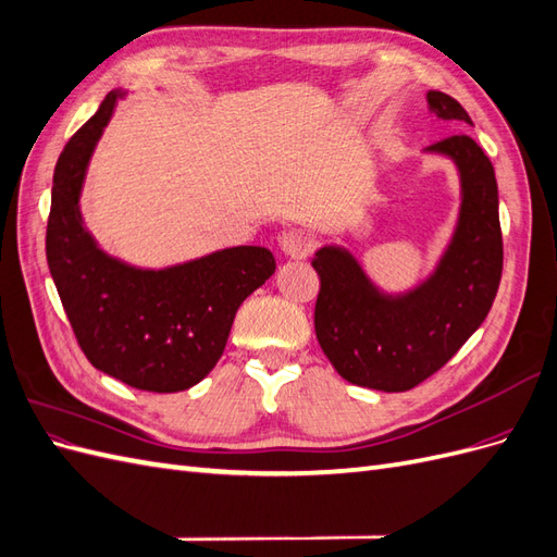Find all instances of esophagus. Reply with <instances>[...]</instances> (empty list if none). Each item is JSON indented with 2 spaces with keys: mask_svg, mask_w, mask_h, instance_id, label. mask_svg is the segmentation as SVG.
Returning <instances> with one entry per match:
<instances>
[{
  "mask_svg": "<svg viewBox=\"0 0 557 557\" xmlns=\"http://www.w3.org/2000/svg\"><path fill=\"white\" fill-rule=\"evenodd\" d=\"M278 248L283 250V256L301 260V258H307L309 252H311V239L307 237V232L288 230V232H283L281 237H278Z\"/></svg>",
  "mask_w": 557,
  "mask_h": 557,
  "instance_id": "1",
  "label": "esophagus"
}]
</instances>
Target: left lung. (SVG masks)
Here are the masks:
<instances>
[{"instance_id":"8db88e82","label":"left lung","mask_w":557,"mask_h":557,"mask_svg":"<svg viewBox=\"0 0 557 557\" xmlns=\"http://www.w3.org/2000/svg\"><path fill=\"white\" fill-rule=\"evenodd\" d=\"M428 109L474 125L453 97L430 90ZM460 176V211L432 272L404 293H387L344 246L325 244L311 260L320 276L315 336L348 383L404 393L442 369L493 307L502 278L499 197L493 162L467 134L425 148Z\"/></svg>"}]
</instances>
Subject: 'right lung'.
I'll use <instances>...</instances> for the list:
<instances>
[{
  "label": "right lung",
  "mask_w": 557,
  "mask_h": 557,
  "mask_svg": "<svg viewBox=\"0 0 557 557\" xmlns=\"http://www.w3.org/2000/svg\"><path fill=\"white\" fill-rule=\"evenodd\" d=\"M64 146L55 164L46 258L78 346L92 367L137 391L181 393L221 360L242 301L276 272L272 250L232 246L170 267H137L97 244L81 213L92 150L117 99Z\"/></svg>",
  "instance_id": "add662e5"
}]
</instances>
